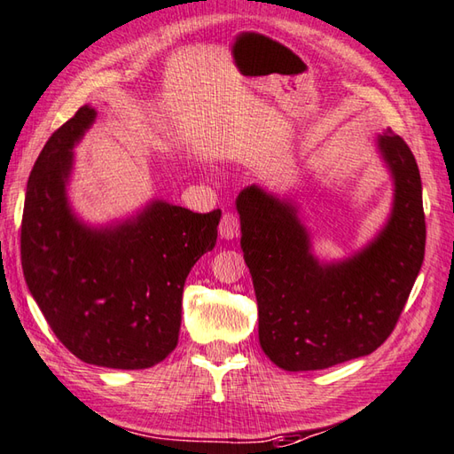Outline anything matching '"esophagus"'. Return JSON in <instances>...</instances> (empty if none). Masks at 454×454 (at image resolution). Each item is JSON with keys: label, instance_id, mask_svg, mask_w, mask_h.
I'll list each match as a JSON object with an SVG mask.
<instances>
[{"label": "esophagus", "instance_id": "34e87169", "mask_svg": "<svg viewBox=\"0 0 454 454\" xmlns=\"http://www.w3.org/2000/svg\"><path fill=\"white\" fill-rule=\"evenodd\" d=\"M219 235L221 239H225V241H233L239 235V219L233 213H225L223 217H221V223H219Z\"/></svg>", "mask_w": 454, "mask_h": 454}]
</instances>
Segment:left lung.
Instances as JSON below:
<instances>
[{"mask_svg":"<svg viewBox=\"0 0 454 454\" xmlns=\"http://www.w3.org/2000/svg\"><path fill=\"white\" fill-rule=\"evenodd\" d=\"M373 146L391 177V209L378 233L344 259L314 253L294 198L251 185L235 201L259 304V341L280 370H326L375 352L421 270L425 213L415 156L391 130Z\"/></svg>","mask_w":454,"mask_h":454,"instance_id":"obj_1","label":"left lung"}]
</instances>
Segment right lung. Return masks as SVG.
I'll return each instance as SVG.
<instances>
[{"label":"right lung","instance_id":"add662e5","mask_svg":"<svg viewBox=\"0 0 454 454\" xmlns=\"http://www.w3.org/2000/svg\"><path fill=\"white\" fill-rule=\"evenodd\" d=\"M97 121L84 105L47 140L31 169L21 264L33 301L68 352L110 370H146L177 346L182 294L217 243L221 211L193 213L153 198L106 223L73 209L74 148Z\"/></svg>","mask_w":454,"mask_h":454}]
</instances>
